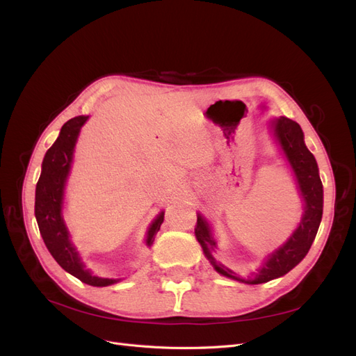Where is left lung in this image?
Here are the masks:
<instances>
[{"label":"left lung","mask_w":356,"mask_h":356,"mask_svg":"<svg viewBox=\"0 0 356 356\" xmlns=\"http://www.w3.org/2000/svg\"><path fill=\"white\" fill-rule=\"evenodd\" d=\"M274 125L275 136L281 144V149L287 156L293 172L296 175L302 197L305 200V213L298 229L293 232L283 246L268 256L266 262L259 271L252 278L244 280L234 271H231L229 268L218 264L213 259L212 253L216 248V243L212 237L209 225L200 215L197 216V227H195V237H197L206 257L211 261L216 271L246 284L266 283V281L287 274L290 269L295 268L309 252L323 218V184L320 175H318L315 157L305 145L300 125L284 116L277 119Z\"/></svg>","instance_id":"left-lung-1"}]
</instances>
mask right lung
I'll return each mask as SVG.
<instances>
[{"label":"right lung","mask_w":356,"mask_h":356,"mask_svg":"<svg viewBox=\"0 0 356 356\" xmlns=\"http://www.w3.org/2000/svg\"><path fill=\"white\" fill-rule=\"evenodd\" d=\"M87 116H76L61 127L60 136L56 143L48 149L44 162L42 172L36 184L35 193V216L38 222L40 232L45 243L47 249L50 250L57 264L81 280L82 283L104 287L116 283L118 280L94 277L90 271L83 268L79 254L69 240V232L61 218V203H63V190L66 177L70 169L73 149L78 138L81 127L85 124ZM165 213L159 215L147 232V246H152L156 232L161 229Z\"/></svg>","instance_id":"right-lung-1"}]
</instances>
